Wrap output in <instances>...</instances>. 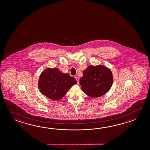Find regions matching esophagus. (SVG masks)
I'll list each match as a JSON object with an SVG mask.
<instances>
[{
	"label": "esophagus",
	"mask_w": 150,
	"mask_h": 150,
	"mask_svg": "<svg viewBox=\"0 0 150 150\" xmlns=\"http://www.w3.org/2000/svg\"><path fill=\"white\" fill-rule=\"evenodd\" d=\"M74 78H75V79H76V81H77V83H79V78L78 77V76H74Z\"/></svg>",
	"instance_id": "obj_1"
}]
</instances>
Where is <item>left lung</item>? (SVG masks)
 I'll return each instance as SVG.
<instances>
[{
    "mask_svg": "<svg viewBox=\"0 0 150 150\" xmlns=\"http://www.w3.org/2000/svg\"><path fill=\"white\" fill-rule=\"evenodd\" d=\"M112 71L102 65H91L83 71L80 79L81 89L87 96L96 98L104 96L113 83Z\"/></svg>",
    "mask_w": 150,
    "mask_h": 150,
    "instance_id": "8db88e82",
    "label": "left lung"
}]
</instances>
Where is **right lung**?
Instances as JSON below:
<instances>
[{
    "label": "right lung",
    "instance_id": "add662e5",
    "mask_svg": "<svg viewBox=\"0 0 150 150\" xmlns=\"http://www.w3.org/2000/svg\"><path fill=\"white\" fill-rule=\"evenodd\" d=\"M76 83V80L69 74L63 73L57 68H47L39 76L38 87L49 99L59 100Z\"/></svg>",
    "mask_w": 150,
    "mask_h": 150
}]
</instances>
